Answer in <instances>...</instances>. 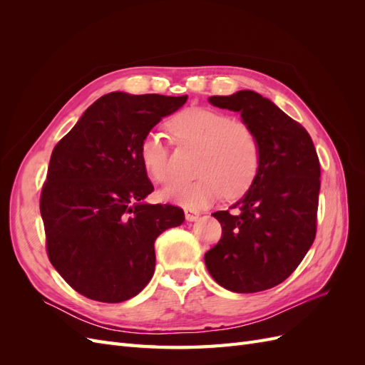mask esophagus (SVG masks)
<instances>
[{
  "instance_id": "34e87169",
  "label": "esophagus",
  "mask_w": 365,
  "mask_h": 365,
  "mask_svg": "<svg viewBox=\"0 0 365 365\" xmlns=\"http://www.w3.org/2000/svg\"><path fill=\"white\" fill-rule=\"evenodd\" d=\"M184 215H185V219L190 220V222H192V220H196L197 217H200V213L195 212V210H190V208H185Z\"/></svg>"
}]
</instances>
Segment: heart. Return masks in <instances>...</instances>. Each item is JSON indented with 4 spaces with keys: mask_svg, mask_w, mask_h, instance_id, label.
Here are the masks:
<instances>
[{
    "mask_svg": "<svg viewBox=\"0 0 365 365\" xmlns=\"http://www.w3.org/2000/svg\"><path fill=\"white\" fill-rule=\"evenodd\" d=\"M169 129L181 145L200 146L192 181H172L160 192L161 200L185 208H205L224 195L235 200L256 181L262 164L259 135L248 123L212 108L192 106L175 114ZM138 157L155 182L172 175L169 149L163 135L150 130L141 138Z\"/></svg>",
    "mask_w": 365,
    "mask_h": 365,
    "instance_id": "obj_1",
    "label": "heart"
}]
</instances>
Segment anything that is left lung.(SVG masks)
I'll return each mask as SVG.
<instances>
[{
	"label": "left lung",
	"instance_id": "8db88e82",
	"mask_svg": "<svg viewBox=\"0 0 365 365\" xmlns=\"http://www.w3.org/2000/svg\"><path fill=\"white\" fill-rule=\"evenodd\" d=\"M208 102L240 113L259 135L262 164L250 190L213 213L222 227L205 252L210 275L225 289L251 294L274 288L295 271L317 235L319 160L307 130L269 98L244 90Z\"/></svg>",
	"mask_w": 365,
	"mask_h": 365
}]
</instances>
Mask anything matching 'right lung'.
Returning a JSON list of instances; mask_svg holds the SVG:
<instances>
[{
  "mask_svg": "<svg viewBox=\"0 0 365 365\" xmlns=\"http://www.w3.org/2000/svg\"><path fill=\"white\" fill-rule=\"evenodd\" d=\"M187 96L109 93L51 152L41 192L48 259L74 291L121 303L155 271V240L184 220L182 208L141 202L153 192L140 141Z\"/></svg>",
  "mask_w": 365,
  "mask_h": 365,
  "instance_id": "obj_1",
  "label": "right lung"
}]
</instances>
